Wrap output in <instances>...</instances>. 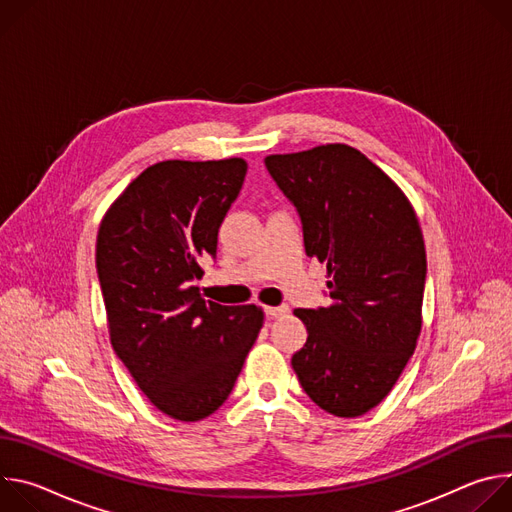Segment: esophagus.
Instances as JSON below:
<instances>
[{
  "label": "esophagus",
  "instance_id": "esophagus-1",
  "mask_svg": "<svg viewBox=\"0 0 512 512\" xmlns=\"http://www.w3.org/2000/svg\"><path fill=\"white\" fill-rule=\"evenodd\" d=\"M287 312H289L287 306H267V308H265V316H269V318H281V316H285Z\"/></svg>",
  "mask_w": 512,
  "mask_h": 512
}]
</instances>
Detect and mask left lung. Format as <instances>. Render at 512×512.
<instances>
[{
  "instance_id": "obj_1",
  "label": "left lung",
  "mask_w": 512,
  "mask_h": 512,
  "mask_svg": "<svg viewBox=\"0 0 512 512\" xmlns=\"http://www.w3.org/2000/svg\"><path fill=\"white\" fill-rule=\"evenodd\" d=\"M296 206L308 257L328 269L326 308H298L308 340L291 356L302 389L336 417L377 407L401 377L421 332L425 245L399 186L344 143L267 156Z\"/></svg>"
}]
</instances>
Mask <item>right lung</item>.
Instances as JSON below:
<instances>
[{"instance_id": "obj_1", "label": "right lung", "mask_w": 512, "mask_h": 512, "mask_svg": "<svg viewBox=\"0 0 512 512\" xmlns=\"http://www.w3.org/2000/svg\"><path fill=\"white\" fill-rule=\"evenodd\" d=\"M245 174L241 158L154 164L99 227L97 275L113 350L178 421H200L227 401L263 324L261 308L204 302L196 287Z\"/></svg>"}]
</instances>
